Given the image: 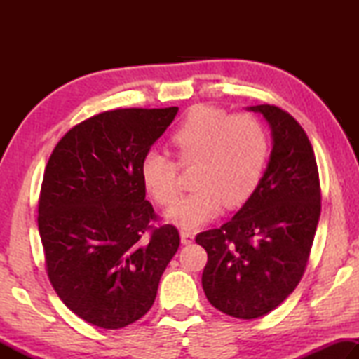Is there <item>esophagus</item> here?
I'll use <instances>...</instances> for the list:
<instances>
[{"label":"esophagus","instance_id":"esophagus-1","mask_svg":"<svg viewBox=\"0 0 359 359\" xmlns=\"http://www.w3.org/2000/svg\"><path fill=\"white\" fill-rule=\"evenodd\" d=\"M180 239H182V244L188 245L194 241V234L191 233V231H180Z\"/></svg>","mask_w":359,"mask_h":359}]
</instances>
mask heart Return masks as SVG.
I'll use <instances>...</instances> for the list:
<instances>
[{
  "label": "heart",
  "mask_w": 359,
  "mask_h": 359,
  "mask_svg": "<svg viewBox=\"0 0 359 359\" xmlns=\"http://www.w3.org/2000/svg\"><path fill=\"white\" fill-rule=\"evenodd\" d=\"M180 168H193L191 187L169 210V222L194 229L228 209L245 204L257 190L269 155L264 126L250 114L229 115L208 104L191 107L171 135ZM145 190L161 208L179 196V167L158 150L145 154L141 163Z\"/></svg>",
  "instance_id": "b5f03b06"
}]
</instances>
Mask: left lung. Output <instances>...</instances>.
<instances>
[{
    "instance_id": "left-lung-1",
    "label": "left lung",
    "mask_w": 359,
    "mask_h": 359,
    "mask_svg": "<svg viewBox=\"0 0 359 359\" xmlns=\"http://www.w3.org/2000/svg\"><path fill=\"white\" fill-rule=\"evenodd\" d=\"M271 126L272 151L252 198L220 228L196 236L208 252L203 288L234 318L274 311L306 271L321 210L318 168L302 126L280 107H247Z\"/></svg>"
}]
</instances>
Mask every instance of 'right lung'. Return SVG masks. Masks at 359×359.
I'll return each instance as SVG.
<instances>
[{"label": "right lung", "instance_id": "obj_1", "mask_svg": "<svg viewBox=\"0 0 359 359\" xmlns=\"http://www.w3.org/2000/svg\"><path fill=\"white\" fill-rule=\"evenodd\" d=\"M179 107L115 109L60 139L46 166L38 226L47 276L69 311L104 330L142 318L180 244L151 226L141 163Z\"/></svg>", "mask_w": 359, "mask_h": 359}]
</instances>
